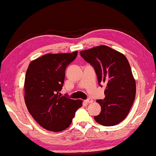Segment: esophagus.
I'll return each instance as SVG.
<instances>
[{"label":"esophagus","instance_id":"esophagus-1","mask_svg":"<svg viewBox=\"0 0 156 156\" xmlns=\"http://www.w3.org/2000/svg\"><path fill=\"white\" fill-rule=\"evenodd\" d=\"M92 101H93V99L92 98H88L87 99H86V100H85V102H86V103H87V104L92 103Z\"/></svg>","mask_w":156,"mask_h":156}]
</instances>
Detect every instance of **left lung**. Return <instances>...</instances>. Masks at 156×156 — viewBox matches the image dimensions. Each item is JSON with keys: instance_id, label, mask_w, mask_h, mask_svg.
Instances as JSON below:
<instances>
[{"instance_id": "8db88e82", "label": "left lung", "mask_w": 156, "mask_h": 156, "mask_svg": "<svg viewBox=\"0 0 156 156\" xmlns=\"http://www.w3.org/2000/svg\"><path fill=\"white\" fill-rule=\"evenodd\" d=\"M80 56L92 65L99 85H106L105 98L97 101L101 113L94 116L104 126H113L126 118L136 95V83L124 55L106 45L80 51Z\"/></svg>"}]
</instances>
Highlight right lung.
Here are the masks:
<instances>
[{
    "mask_svg": "<svg viewBox=\"0 0 156 156\" xmlns=\"http://www.w3.org/2000/svg\"><path fill=\"white\" fill-rule=\"evenodd\" d=\"M78 55L47 54L30 63L24 81V100L34 120L47 130L61 132L71 125L82 101L61 96L65 71Z\"/></svg>",
    "mask_w": 156,
    "mask_h": 156,
    "instance_id": "obj_1",
    "label": "right lung"
}]
</instances>
